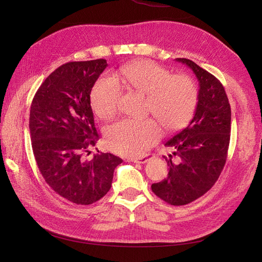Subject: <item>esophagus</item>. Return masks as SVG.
<instances>
[{"instance_id":"esophagus-1","label":"esophagus","mask_w":262,"mask_h":262,"mask_svg":"<svg viewBox=\"0 0 262 262\" xmlns=\"http://www.w3.org/2000/svg\"><path fill=\"white\" fill-rule=\"evenodd\" d=\"M155 155L153 154V153H148V154H146L145 156H143V157H141V158H136V160H132L134 163H137V164H144V163H146V162H148L150 158H153Z\"/></svg>"}]
</instances>
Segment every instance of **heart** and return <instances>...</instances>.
Segmentation results:
<instances>
[{"label": "heart", "instance_id": "b5f03b06", "mask_svg": "<svg viewBox=\"0 0 262 262\" xmlns=\"http://www.w3.org/2000/svg\"><path fill=\"white\" fill-rule=\"evenodd\" d=\"M116 79L146 95L147 112L157 118L165 130L184 128L194 114L199 92L188 75H171L169 70L153 61L140 60L120 68ZM116 81L110 76H101L93 86L91 104L95 114L104 120L112 119L118 110L121 92ZM160 136V125L153 119L122 120L107 129L106 143L117 154L134 157L144 154Z\"/></svg>", "mask_w": 262, "mask_h": 262}]
</instances>
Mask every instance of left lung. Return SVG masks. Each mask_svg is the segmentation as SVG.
Returning <instances> with one entry per match:
<instances>
[{
    "instance_id": "8db88e82",
    "label": "left lung",
    "mask_w": 262,
    "mask_h": 262,
    "mask_svg": "<svg viewBox=\"0 0 262 262\" xmlns=\"http://www.w3.org/2000/svg\"><path fill=\"white\" fill-rule=\"evenodd\" d=\"M176 61L193 71L199 81V98L189 125L165 143L173 148L164 156L168 176L152 185V191L171 205L196 200L215 184L227 158L231 138V106L217 78L191 60Z\"/></svg>"
}]
</instances>
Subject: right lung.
Returning a JSON list of instances; mask_svg holds the SVG:
<instances>
[{
    "label": "right lung",
    "instance_id": "right-lung-1",
    "mask_svg": "<svg viewBox=\"0 0 262 262\" xmlns=\"http://www.w3.org/2000/svg\"><path fill=\"white\" fill-rule=\"evenodd\" d=\"M107 66L105 59H97L59 67L39 87L30 107V139L38 168L54 192L76 204L101 199L122 163L120 157L99 150L91 160L85 158L99 138L91 92Z\"/></svg>",
    "mask_w": 262,
    "mask_h": 262
}]
</instances>
